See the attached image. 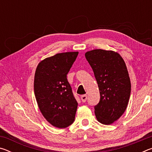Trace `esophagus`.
<instances>
[{
	"mask_svg": "<svg viewBox=\"0 0 152 152\" xmlns=\"http://www.w3.org/2000/svg\"><path fill=\"white\" fill-rule=\"evenodd\" d=\"M81 100H82V101L83 102H85L86 101V99H87V96L86 94H84V95H82V96H81Z\"/></svg>",
	"mask_w": 152,
	"mask_h": 152,
	"instance_id": "1",
	"label": "esophagus"
}]
</instances>
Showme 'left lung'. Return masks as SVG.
<instances>
[{
  "instance_id": "1",
  "label": "left lung",
  "mask_w": 152,
  "mask_h": 152,
  "mask_svg": "<svg viewBox=\"0 0 152 152\" xmlns=\"http://www.w3.org/2000/svg\"><path fill=\"white\" fill-rule=\"evenodd\" d=\"M85 57L94 72L101 96L94 107L96 119L110 125L122 116L129 100L131 82L127 66L119 53L112 50H91Z\"/></svg>"
}]
</instances>
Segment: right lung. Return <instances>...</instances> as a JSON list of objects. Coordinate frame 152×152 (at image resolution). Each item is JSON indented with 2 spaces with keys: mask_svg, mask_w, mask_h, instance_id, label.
Returning a JSON list of instances; mask_svg holds the SVG:
<instances>
[{
  "mask_svg": "<svg viewBox=\"0 0 152 152\" xmlns=\"http://www.w3.org/2000/svg\"><path fill=\"white\" fill-rule=\"evenodd\" d=\"M78 51L57 53L40 61L34 76V92L41 113L53 127L66 128L75 119L78 102L67 80Z\"/></svg>",
  "mask_w": 152,
  "mask_h": 152,
  "instance_id": "obj_1",
  "label": "right lung"
}]
</instances>
